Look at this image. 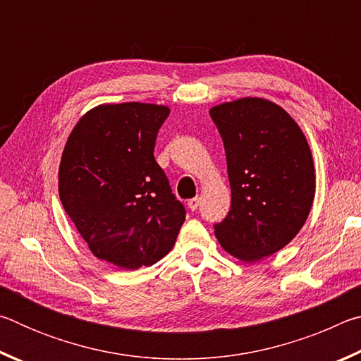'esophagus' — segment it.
<instances>
[{"label":"esophagus","instance_id":"obj_1","mask_svg":"<svg viewBox=\"0 0 361 361\" xmlns=\"http://www.w3.org/2000/svg\"><path fill=\"white\" fill-rule=\"evenodd\" d=\"M199 204H200V199L199 197H194V199H189L188 200V209L189 210H197V207H199Z\"/></svg>","mask_w":361,"mask_h":361}]
</instances>
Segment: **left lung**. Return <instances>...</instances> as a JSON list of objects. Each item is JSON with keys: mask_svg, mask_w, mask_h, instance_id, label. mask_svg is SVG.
I'll use <instances>...</instances> for the list:
<instances>
[{"mask_svg": "<svg viewBox=\"0 0 361 361\" xmlns=\"http://www.w3.org/2000/svg\"><path fill=\"white\" fill-rule=\"evenodd\" d=\"M223 138L231 210L213 224L226 252L253 262L277 253L309 216L315 194L312 154L283 108L240 99L210 109Z\"/></svg>", "mask_w": 361, "mask_h": 361, "instance_id": "1", "label": "left lung"}]
</instances>
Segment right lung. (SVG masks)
<instances>
[{
  "instance_id": "obj_1",
  "label": "right lung",
  "mask_w": 361,
  "mask_h": 361,
  "mask_svg": "<svg viewBox=\"0 0 361 361\" xmlns=\"http://www.w3.org/2000/svg\"><path fill=\"white\" fill-rule=\"evenodd\" d=\"M170 109L151 103L100 105L70 133L59 169L66 215L97 258L135 271L175 245L186 210L154 159Z\"/></svg>"
}]
</instances>
